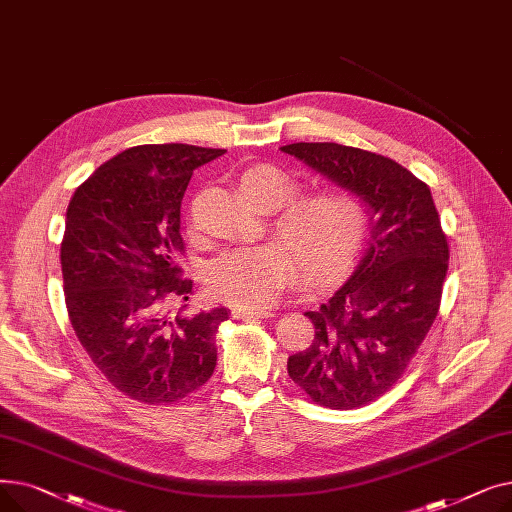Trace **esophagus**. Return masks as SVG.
Masks as SVG:
<instances>
[{
	"label": "esophagus",
	"mask_w": 512,
	"mask_h": 512,
	"mask_svg": "<svg viewBox=\"0 0 512 512\" xmlns=\"http://www.w3.org/2000/svg\"><path fill=\"white\" fill-rule=\"evenodd\" d=\"M232 313H234V317H240L245 321H255V319H261V317H272L274 315L272 309H234Z\"/></svg>",
	"instance_id": "esophagus-1"
}]
</instances>
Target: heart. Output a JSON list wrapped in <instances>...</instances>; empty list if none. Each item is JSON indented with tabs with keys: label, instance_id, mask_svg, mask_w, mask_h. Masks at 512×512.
Listing matches in <instances>:
<instances>
[{
	"label": "heart",
	"instance_id": "b5f03b06",
	"mask_svg": "<svg viewBox=\"0 0 512 512\" xmlns=\"http://www.w3.org/2000/svg\"><path fill=\"white\" fill-rule=\"evenodd\" d=\"M240 191L263 209L292 199V182L272 166H253L240 174ZM284 240L232 249L215 257L205 270L209 290L236 307L263 309L280 299L292 282L294 261L307 282L334 278L357 251L365 232V209L348 193H319L290 201L274 222Z\"/></svg>",
	"mask_w": 512,
	"mask_h": 512
}]
</instances>
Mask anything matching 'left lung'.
<instances>
[{
    "label": "left lung",
    "instance_id": "left-lung-1",
    "mask_svg": "<svg viewBox=\"0 0 512 512\" xmlns=\"http://www.w3.org/2000/svg\"><path fill=\"white\" fill-rule=\"evenodd\" d=\"M280 149L357 197L367 215L361 261L319 311L305 313L315 338L288 357L290 380L317 405L363 407L400 378L438 315L448 242L432 191L371 151L338 143Z\"/></svg>",
    "mask_w": 512,
    "mask_h": 512
}]
</instances>
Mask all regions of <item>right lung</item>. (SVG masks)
I'll return each mask as SVG.
<instances>
[{
	"instance_id": "right-lung-1",
	"label": "right lung",
	"mask_w": 512,
	"mask_h": 512,
	"mask_svg": "<svg viewBox=\"0 0 512 512\" xmlns=\"http://www.w3.org/2000/svg\"><path fill=\"white\" fill-rule=\"evenodd\" d=\"M226 149L139 145L99 166L66 211L62 276L76 338L107 382L161 405L201 388L215 369L224 307L186 313L180 205L193 172Z\"/></svg>"
}]
</instances>
